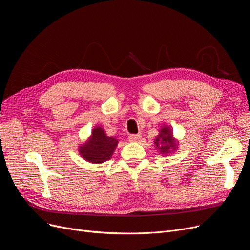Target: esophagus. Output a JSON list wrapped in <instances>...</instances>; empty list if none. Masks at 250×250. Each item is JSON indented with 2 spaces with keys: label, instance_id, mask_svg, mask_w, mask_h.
<instances>
[{
  "label": "esophagus",
  "instance_id": "1",
  "mask_svg": "<svg viewBox=\"0 0 250 250\" xmlns=\"http://www.w3.org/2000/svg\"><path fill=\"white\" fill-rule=\"evenodd\" d=\"M129 141H132V142H137V141H140L141 139V135L140 134H132L128 136Z\"/></svg>",
  "mask_w": 250,
  "mask_h": 250
}]
</instances>
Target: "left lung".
<instances>
[{
	"label": "left lung",
	"instance_id": "1",
	"mask_svg": "<svg viewBox=\"0 0 250 250\" xmlns=\"http://www.w3.org/2000/svg\"><path fill=\"white\" fill-rule=\"evenodd\" d=\"M155 146L160 150L161 153H168L170 149H175V142H173L172 134L170 129L167 127H162L160 134L155 139Z\"/></svg>",
	"mask_w": 250,
	"mask_h": 250
}]
</instances>
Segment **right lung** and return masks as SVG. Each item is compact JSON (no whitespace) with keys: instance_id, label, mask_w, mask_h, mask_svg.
<instances>
[{"instance_id":"right-lung-1","label":"right lung","mask_w":250,"mask_h":250,"mask_svg":"<svg viewBox=\"0 0 250 250\" xmlns=\"http://www.w3.org/2000/svg\"><path fill=\"white\" fill-rule=\"evenodd\" d=\"M117 142L115 138L107 137L101 127H95L88 143L81 147L80 152L85 160L93 164H101L111 158Z\"/></svg>"}]
</instances>
